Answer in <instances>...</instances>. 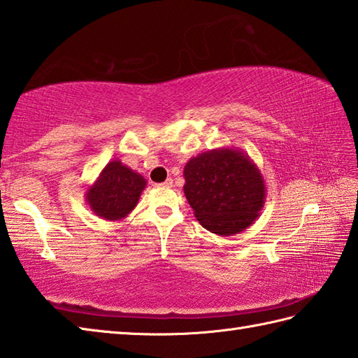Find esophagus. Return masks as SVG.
<instances>
[{"mask_svg": "<svg viewBox=\"0 0 358 358\" xmlns=\"http://www.w3.org/2000/svg\"><path fill=\"white\" fill-rule=\"evenodd\" d=\"M158 186H162V187H171L172 186V178H167L164 183H162V185H158Z\"/></svg>", "mask_w": 358, "mask_h": 358, "instance_id": "1", "label": "esophagus"}]
</instances>
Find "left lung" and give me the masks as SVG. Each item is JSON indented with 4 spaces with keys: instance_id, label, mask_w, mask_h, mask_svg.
Returning a JSON list of instances; mask_svg holds the SVG:
<instances>
[{
    "instance_id": "left-lung-1",
    "label": "left lung",
    "mask_w": 358,
    "mask_h": 358,
    "mask_svg": "<svg viewBox=\"0 0 358 358\" xmlns=\"http://www.w3.org/2000/svg\"><path fill=\"white\" fill-rule=\"evenodd\" d=\"M183 191L204 229L234 235L252 224L266 200L264 178L245 150L218 148L192 157Z\"/></svg>"
}]
</instances>
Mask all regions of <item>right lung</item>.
Masks as SVG:
<instances>
[{
    "instance_id": "add662e5",
    "label": "right lung",
    "mask_w": 358,
    "mask_h": 358,
    "mask_svg": "<svg viewBox=\"0 0 358 358\" xmlns=\"http://www.w3.org/2000/svg\"><path fill=\"white\" fill-rule=\"evenodd\" d=\"M146 185L143 175L120 159H112L104 166L94 185L87 187L86 203L96 217L118 222L135 209Z\"/></svg>"
}]
</instances>
